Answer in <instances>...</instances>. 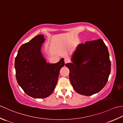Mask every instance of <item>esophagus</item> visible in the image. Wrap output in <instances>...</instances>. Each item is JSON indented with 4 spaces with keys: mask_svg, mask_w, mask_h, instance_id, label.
<instances>
[{
    "mask_svg": "<svg viewBox=\"0 0 123 123\" xmlns=\"http://www.w3.org/2000/svg\"><path fill=\"white\" fill-rule=\"evenodd\" d=\"M69 62V61H68V59H67V58H65L64 59V62H65V64H66V63H67V62Z\"/></svg>",
    "mask_w": 123,
    "mask_h": 123,
    "instance_id": "34e87169",
    "label": "esophagus"
}]
</instances>
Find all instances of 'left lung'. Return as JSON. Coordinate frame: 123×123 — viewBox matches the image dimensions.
<instances>
[{
	"instance_id": "8db88e82",
	"label": "left lung",
	"mask_w": 123,
	"mask_h": 123,
	"mask_svg": "<svg viewBox=\"0 0 123 123\" xmlns=\"http://www.w3.org/2000/svg\"><path fill=\"white\" fill-rule=\"evenodd\" d=\"M71 62L65 65L69 69V80L77 93L92 96L106 86L111 62L108 50L102 40L78 45L71 56Z\"/></svg>"
}]
</instances>
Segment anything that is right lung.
<instances>
[{"instance_id": "1", "label": "right lung", "mask_w": 123, "mask_h": 123, "mask_svg": "<svg viewBox=\"0 0 123 123\" xmlns=\"http://www.w3.org/2000/svg\"><path fill=\"white\" fill-rule=\"evenodd\" d=\"M44 41L43 35L40 34L22 44L15 61L17 83L25 93L34 98H44L53 92L65 64L63 58L55 64L47 62L41 52Z\"/></svg>"}]
</instances>
